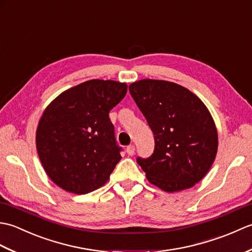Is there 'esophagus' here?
<instances>
[{
  "label": "esophagus",
  "mask_w": 252,
  "mask_h": 252,
  "mask_svg": "<svg viewBox=\"0 0 252 252\" xmlns=\"http://www.w3.org/2000/svg\"><path fill=\"white\" fill-rule=\"evenodd\" d=\"M135 153V146L134 145H130L126 147V154L129 155V156H133Z\"/></svg>",
  "instance_id": "1"
}]
</instances>
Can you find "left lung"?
Segmentation results:
<instances>
[{"label": "left lung", "mask_w": 252, "mask_h": 252, "mask_svg": "<svg viewBox=\"0 0 252 252\" xmlns=\"http://www.w3.org/2000/svg\"><path fill=\"white\" fill-rule=\"evenodd\" d=\"M129 91L155 136L152 156L136 159L147 180L168 192L190 189L217 156L218 131L210 111L189 89L164 80H140Z\"/></svg>", "instance_id": "8db88e82"}]
</instances>
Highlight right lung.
Instances as JSON below:
<instances>
[{"label": "right lung", "instance_id": "add662e5", "mask_svg": "<svg viewBox=\"0 0 252 252\" xmlns=\"http://www.w3.org/2000/svg\"><path fill=\"white\" fill-rule=\"evenodd\" d=\"M126 83L89 80L51 101L36 127V151L46 174L61 189L88 194L109 180L120 161L109 111Z\"/></svg>", "mask_w": 252, "mask_h": 252}]
</instances>
